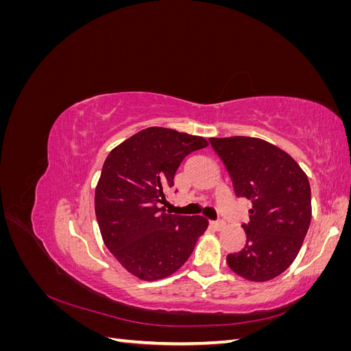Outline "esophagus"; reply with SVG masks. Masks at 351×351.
<instances>
[{
    "mask_svg": "<svg viewBox=\"0 0 351 351\" xmlns=\"http://www.w3.org/2000/svg\"><path fill=\"white\" fill-rule=\"evenodd\" d=\"M224 221H221V219H218V221H210V227L214 228V230H222L224 228Z\"/></svg>",
    "mask_w": 351,
    "mask_h": 351,
    "instance_id": "1",
    "label": "esophagus"
}]
</instances>
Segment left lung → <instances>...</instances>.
Wrapping results in <instances>:
<instances>
[{"instance_id": "8db88e82", "label": "left lung", "mask_w": 351, "mask_h": 351, "mask_svg": "<svg viewBox=\"0 0 351 351\" xmlns=\"http://www.w3.org/2000/svg\"><path fill=\"white\" fill-rule=\"evenodd\" d=\"M237 197L252 202L243 224L246 244L227 256L228 267L249 281L278 277L299 253L312 218L311 184L294 159L258 137H210Z\"/></svg>"}]
</instances>
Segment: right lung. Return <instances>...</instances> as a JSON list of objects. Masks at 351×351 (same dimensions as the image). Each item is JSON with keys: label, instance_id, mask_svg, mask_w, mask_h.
Returning a JSON list of instances; mask_svg holds the SVG:
<instances>
[{"label": "right lung", "instance_id": "right-lung-1", "mask_svg": "<svg viewBox=\"0 0 351 351\" xmlns=\"http://www.w3.org/2000/svg\"><path fill=\"white\" fill-rule=\"evenodd\" d=\"M206 146L200 136L149 127L105 159L95 214L105 246L134 277L155 281L174 274L208 228L204 217L174 215L162 206L183 159Z\"/></svg>", "mask_w": 351, "mask_h": 351}]
</instances>
